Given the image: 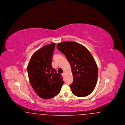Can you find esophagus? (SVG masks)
<instances>
[{"label":"esophagus","instance_id":"1","mask_svg":"<svg viewBox=\"0 0 125 125\" xmlns=\"http://www.w3.org/2000/svg\"><path fill=\"white\" fill-rule=\"evenodd\" d=\"M62 75L64 77H65V73H63L62 74Z\"/></svg>","mask_w":125,"mask_h":125}]
</instances>
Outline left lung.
I'll use <instances>...</instances> for the list:
<instances>
[{
    "label": "left lung",
    "mask_w": 125,
    "mask_h": 125,
    "mask_svg": "<svg viewBox=\"0 0 125 125\" xmlns=\"http://www.w3.org/2000/svg\"><path fill=\"white\" fill-rule=\"evenodd\" d=\"M57 48L71 65L73 80L70 87L73 94L79 97L89 95L95 88L98 75L97 65L91 54L76 42H61Z\"/></svg>",
    "instance_id": "1"
}]
</instances>
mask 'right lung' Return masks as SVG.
<instances>
[{"label":"right lung","mask_w":125,"mask_h":125,"mask_svg":"<svg viewBox=\"0 0 125 125\" xmlns=\"http://www.w3.org/2000/svg\"><path fill=\"white\" fill-rule=\"evenodd\" d=\"M55 43L45 45L33 54L28 65L30 83L36 94L43 99L52 98L60 93L63 77L52 66Z\"/></svg>","instance_id":"obj_1"}]
</instances>
